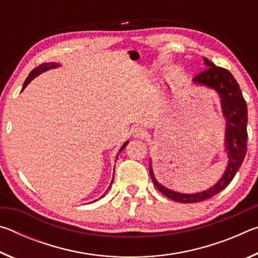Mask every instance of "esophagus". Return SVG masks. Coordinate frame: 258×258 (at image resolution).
Wrapping results in <instances>:
<instances>
[{
	"mask_svg": "<svg viewBox=\"0 0 258 258\" xmlns=\"http://www.w3.org/2000/svg\"><path fill=\"white\" fill-rule=\"evenodd\" d=\"M132 133H133V137L137 138V139H142L145 138L147 135V130L143 127V126H137V127H134L132 130Z\"/></svg>",
	"mask_w": 258,
	"mask_h": 258,
	"instance_id": "esophagus-1",
	"label": "esophagus"
}]
</instances>
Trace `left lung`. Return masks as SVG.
Instances as JSON below:
<instances>
[{
  "mask_svg": "<svg viewBox=\"0 0 258 258\" xmlns=\"http://www.w3.org/2000/svg\"><path fill=\"white\" fill-rule=\"evenodd\" d=\"M204 61L207 68L198 74L197 76H195L192 81L196 84L211 87L220 94L222 111L226 119L225 151L228 152L229 161L220 181L215 185L209 187L208 190L197 192V194H181V192L173 191L161 185L156 180L150 163L149 172L155 186L166 197L175 200L177 203L192 204L204 202L221 192L233 180L247 152L248 110L240 86L229 71L215 66L212 61L206 58H204Z\"/></svg>",
  "mask_w": 258,
  "mask_h": 258,
  "instance_id": "1",
  "label": "left lung"
}]
</instances>
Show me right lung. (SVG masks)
<instances>
[{
  "label": "right lung",
  "mask_w": 258,
  "mask_h": 258,
  "mask_svg": "<svg viewBox=\"0 0 258 258\" xmlns=\"http://www.w3.org/2000/svg\"><path fill=\"white\" fill-rule=\"evenodd\" d=\"M59 66H60V64L56 63V62H46V63H42V64H40V66H38V67L33 69V71L30 72V74L28 75V77L26 78V81H25L24 85H23V90H21V91H24L25 87L27 86V85L29 84V83H30V81L34 80V78L40 75V74L44 73V72H46V71H49V69L56 68V67H59ZM127 143H128V141H126V142L124 143V145L121 146L119 152H120L121 150H123L126 146H127ZM119 152H118V154H119ZM117 157H118V155H117ZM117 157H116V158H117ZM112 181H113V177H112ZM112 181H111V183H112ZM111 183H110V185H111ZM109 187H110V186H109ZM104 195H106V194H104ZM104 195H103V196H104ZM103 196H102V197H103Z\"/></svg>",
  "instance_id": "add662e5"
}]
</instances>
